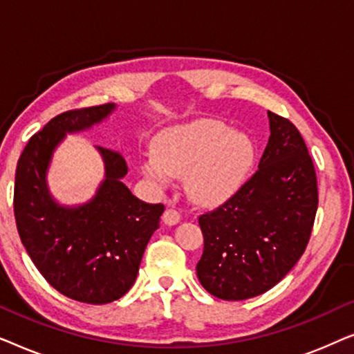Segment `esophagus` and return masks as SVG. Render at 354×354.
I'll list each match as a JSON object with an SVG mask.
<instances>
[{
    "instance_id": "1",
    "label": "esophagus",
    "mask_w": 354,
    "mask_h": 354,
    "mask_svg": "<svg viewBox=\"0 0 354 354\" xmlns=\"http://www.w3.org/2000/svg\"><path fill=\"white\" fill-rule=\"evenodd\" d=\"M162 219L167 225H176V224H178V222H180L182 214H180V211L176 209V207H167V209L164 211Z\"/></svg>"
}]
</instances>
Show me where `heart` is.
<instances>
[{
    "instance_id": "obj_1",
    "label": "heart",
    "mask_w": 354,
    "mask_h": 354,
    "mask_svg": "<svg viewBox=\"0 0 354 354\" xmlns=\"http://www.w3.org/2000/svg\"><path fill=\"white\" fill-rule=\"evenodd\" d=\"M143 172L162 183L167 174L185 176L188 195L201 203L225 200L245 182L254 161L248 135L227 130L219 120H198L169 129L154 142Z\"/></svg>"
}]
</instances>
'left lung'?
I'll return each instance as SVG.
<instances>
[{
	"instance_id": "8db88e82",
	"label": "left lung",
	"mask_w": 354,
	"mask_h": 354,
	"mask_svg": "<svg viewBox=\"0 0 354 354\" xmlns=\"http://www.w3.org/2000/svg\"><path fill=\"white\" fill-rule=\"evenodd\" d=\"M270 137L258 171L216 209L198 217L205 248L200 283L216 298L266 293L306 250L317 211V178L298 129L268 113Z\"/></svg>"
}]
</instances>
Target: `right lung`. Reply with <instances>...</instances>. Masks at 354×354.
Here are the masks:
<instances>
[{
    "label": "right lung",
    "mask_w": 354,
    "mask_h": 354,
    "mask_svg": "<svg viewBox=\"0 0 354 354\" xmlns=\"http://www.w3.org/2000/svg\"><path fill=\"white\" fill-rule=\"evenodd\" d=\"M114 104L71 109L53 118L28 140L14 183V217L28 256L48 283L64 297L88 304L115 301L132 288L164 205L138 200L120 182L127 162L98 147L106 178L93 200L64 207L51 200L46 169L57 143L69 132L108 118Z\"/></svg>",
    "instance_id": "obj_1"
}]
</instances>
